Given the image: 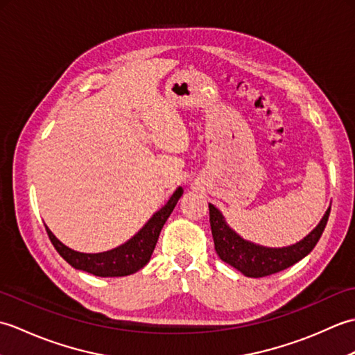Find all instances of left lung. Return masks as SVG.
<instances>
[{
	"label": "left lung",
	"instance_id": "8db88e82",
	"mask_svg": "<svg viewBox=\"0 0 355 355\" xmlns=\"http://www.w3.org/2000/svg\"><path fill=\"white\" fill-rule=\"evenodd\" d=\"M329 210L322 216L320 223L300 239L299 243L286 247H263L247 241L233 230L225 218L214 205H209L210 229L215 243V250L220 259L236 268L247 277H263L279 273L304 259L320 239L328 223Z\"/></svg>",
	"mask_w": 355,
	"mask_h": 355
}]
</instances>
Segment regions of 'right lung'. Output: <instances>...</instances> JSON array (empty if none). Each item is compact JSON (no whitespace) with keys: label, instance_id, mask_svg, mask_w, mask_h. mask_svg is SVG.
<instances>
[{"label":"right lung","instance_id":"right-lung-1","mask_svg":"<svg viewBox=\"0 0 355 355\" xmlns=\"http://www.w3.org/2000/svg\"><path fill=\"white\" fill-rule=\"evenodd\" d=\"M183 195V187L172 193V197L166 205L157 210V212L149 218L148 223L135 233V235L128 239L125 244L119 245L112 250L103 252V253H80L76 250H71L70 247L62 244L51 230L47 229L49 238L51 244L55 245L56 252L62 256V258L70 263L73 268L87 271L89 275L99 276V277H120L132 275L146 266L153 254L155 244L160 236V232L163 229L164 223L168 221L169 215L172 214L173 207L177 206L178 200Z\"/></svg>","mask_w":355,"mask_h":355}]
</instances>
